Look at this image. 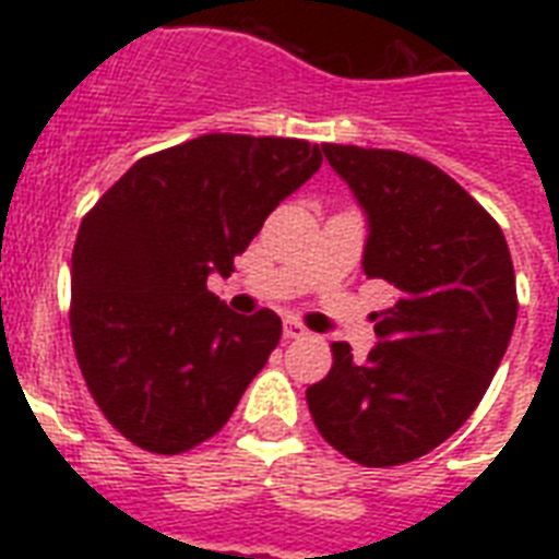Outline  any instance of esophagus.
<instances>
[{"label": "esophagus", "mask_w": 559, "mask_h": 559, "mask_svg": "<svg viewBox=\"0 0 559 559\" xmlns=\"http://www.w3.org/2000/svg\"><path fill=\"white\" fill-rule=\"evenodd\" d=\"M307 328L296 319H284V340H305Z\"/></svg>", "instance_id": "esophagus-1"}]
</instances>
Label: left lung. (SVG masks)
I'll use <instances>...</instances> for the list:
<instances>
[{
  "mask_svg": "<svg viewBox=\"0 0 559 559\" xmlns=\"http://www.w3.org/2000/svg\"><path fill=\"white\" fill-rule=\"evenodd\" d=\"M368 217L362 270L397 287L362 362L333 342L307 389L316 429L362 467L406 464L464 426L516 324V275L502 228L432 162L322 144Z\"/></svg>",
  "mask_w": 559,
  "mask_h": 559,
  "instance_id": "8db88e82",
  "label": "left lung"
}]
</instances>
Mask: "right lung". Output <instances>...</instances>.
Segmentation results:
<instances>
[{"mask_svg": "<svg viewBox=\"0 0 559 559\" xmlns=\"http://www.w3.org/2000/svg\"><path fill=\"white\" fill-rule=\"evenodd\" d=\"M319 168V144L209 133L135 162L83 217L74 357L127 441L179 455L226 426L278 345L281 319L228 310L205 281L228 278L263 219Z\"/></svg>", "mask_w": 559, "mask_h": 559, "instance_id": "add662e5", "label": "right lung"}]
</instances>
